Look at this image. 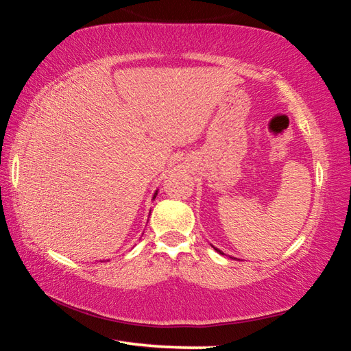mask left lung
<instances>
[{
    "mask_svg": "<svg viewBox=\"0 0 351 351\" xmlns=\"http://www.w3.org/2000/svg\"><path fill=\"white\" fill-rule=\"evenodd\" d=\"M215 251H217V252H219V254H223V252H221V251H219V249H217V247H215Z\"/></svg>",
    "mask_w": 351,
    "mask_h": 351,
    "instance_id": "obj_1",
    "label": "left lung"
}]
</instances>
